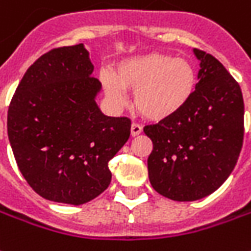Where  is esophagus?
I'll use <instances>...</instances> for the list:
<instances>
[{
	"instance_id": "esophagus-1",
	"label": "esophagus",
	"mask_w": 251,
	"mask_h": 251,
	"mask_svg": "<svg viewBox=\"0 0 251 251\" xmlns=\"http://www.w3.org/2000/svg\"><path fill=\"white\" fill-rule=\"evenodd\" d=\"M143 130V127L139 125V124H132L130 126V134H132V137H136V136H139L140 133Z\"/></svg>"
}]
</instances>
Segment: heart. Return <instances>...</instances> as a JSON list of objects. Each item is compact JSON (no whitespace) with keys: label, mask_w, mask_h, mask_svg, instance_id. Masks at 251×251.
Segmentation results:
<instances>
[{"label":"heart","mask_w":251,"mask_h":251,"mask_svg":"<svg viewBox=\"0 0 251 251\" xmlns=\"http://www.w3.org/2000/svg\"><path fill=\"white\" fill-rule=\"evenodd\" d=\"M104 92L118 107L134 90L133 103L150 121H165L183 110L195 93L198 76L192 63L183 57L151 52L125 59L101 76Z\"/></svg>","instance_id":"b5f03b06"}]
</instances>
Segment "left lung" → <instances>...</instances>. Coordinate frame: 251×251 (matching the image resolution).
Listing matches in <instances>:
<instances>
[{
    "label": "left lung",
    "instance_id": "left-lung-1",
    "mask_svg": "<svg viewBox=\"0 0 251 251\" xmlns=\"http://www.w3.org/2000/svg\"><path fill=\"white\" fill-rule=\"evenodd\" d=\"M194 53L201 68L190 103L172 118L144 127L152 141L150 183L178 202L202 199L221 187L238 162L245 133L239 83L211 54Z\"/></svg>",
    "mask_w": 251,
    "mask_h": 251
}]
</instances>
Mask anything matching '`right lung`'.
<instances>
[{
    "label": "right lung",
    "mask_w": 251,
    "mask_h": 251,
    "mask_svg": "<svg viewBox=\"0 0 251 251\" xmlns=\"http://www.w3.org/2000/svg\"><path fill=\"white\" fill-rule=\"evenodd\" d=\"M83 44L56 48L25 71L8 110L19 170L38 195L83 204L111 183L108 162L130 136V119L107 117Z\"/></svg>",
    "instance_id": "right-lung-1"
}]
</instances>
